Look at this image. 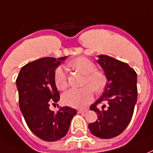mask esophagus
I'll return each mask as SVG.
<instances>
[{
    "label": "esophagus",
    "mask_w": 153,
    "mask_h": 153,
    "mask_svg": "<svg viewBox=\"0 0 153 153\" xmlns=\"http://www.w3.org/2000/svg\"><path fill=\"white\" fill-rule=\"evenodd\" d=\"M87 112V109H79L78 110V114H84Z\"/></svg>",
    "instance_id": "obj_1"
}]
</instances>
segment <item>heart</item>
Wrapping results in <instances>:
<instances>
[{
    "mask_svg": "<svg viewBox=\"0 0 153 153\" xmlns=\"http://www.w3.org/2000/svg\"><path fill=\"white\" fill-rule=\"evenodd\" d=\"M68 67L74 69L84 77L81 88H71L65 92L62 96L63 102L73 108H84L91 102L94 96V91L101 92L105 87V75L99 70H96V65L90 59L84 57H79L68 63ZM54 83L59 90L65 89L68 86V81L65 72L62 67H59L54 72Z\"/></svg>",
    "mask_w": 153,
    "mask_h": 153,
    "instance_id": "1",
    "label": "heart"
}]
</instances>
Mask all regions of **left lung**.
<instances>
[{
  "instance_id": "1",
  "label": "left lung",
  "mask_w": 153,
  "mask_h": 153,
  "mask_svg": "<svg viewBox=\"0 0 153 153\" xmlns=\"http://www.w3.org/2000/svg\"><path fill=\"white\" fill-rule=\"evenodd\" d=\"M98 64L102 67L108 80L104 92L90 110L98 114L97 121L88 124L93 135L108 139L124 131L131 121L137 99V74L124 62L108 55L98 56ZM108 103L107 110H99V103Z\"/></svg>"
}]
</instances>
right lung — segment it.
I'll return each instance as SVG.
<instances>
[{
    "mask_svg": "<svg viewBox=\"0 0 153 153\" xmlns=\"http://www.w3.org/2000/svg\"><path fill=\"white\" fill-rule=\"evenodd\" d=\"M67 57L41 58L21 68L16 79L20 108L29 128L47 142L61 139L69 131L76 109L62 107L57 113L50 109L59 93L54 83V72Z\"/></svg>",
    "mask_w": 153,
    "mask_h": 153,
    "instance_id": "1",
    "label": "right lung"
}]
</instances>
